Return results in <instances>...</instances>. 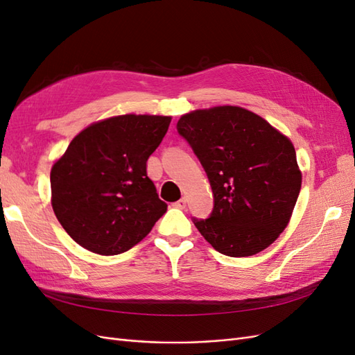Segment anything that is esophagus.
Wrapping results in <instances>:
<instances>
[{
    "instance_id": "esophagus-1",
    "label": "esophagus",
    "mask_w": 355,
    "mask_h": 355,
    "mask_svg": "<svg viewBox=\"0 0 355 355\" xmlns=\"http://www.w3.org/2000/svg\"><path fill=\"white\" fill-rule=\"evenodd\" d=\"M173 206L176 207V209H185L187 207V198H180L179 201H176Z\"/></svg>"
}]
</instances>
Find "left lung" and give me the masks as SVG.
Returning a JSON list of instances; mask_svg holds the SVG:
<instances>
[{"mask_svg": "<svg viewBox=\"0 0 355 355\" xmlns=\"http://www.w3.org/2000/svg\"><path fill=\"white\" fill-rule=\"evenodd\" d=\"M185 139L209 178L213 210L192 219L219 253L262 252L287 227L302 184L292 142L239 106H216L180 116Z\"/></svg>", "mask_w": 355, "mask_h": 355, "instance_id": "1", "label": "left lung"}]
</instances>
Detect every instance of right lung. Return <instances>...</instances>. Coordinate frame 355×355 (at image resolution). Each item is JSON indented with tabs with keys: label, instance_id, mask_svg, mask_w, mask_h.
<instances>
[{
	"label": "right lung",
	"instance_id": "add662e5",
	"mask_svg": "<svg viewBox=\"0 0 355 355\" xmlns=\"http://www.w3.org/2000/svg\"><path fill=\"white\" fill-rule=\"evenodd\" d=\"M171 118L127 114L75 136L50 173L51 206L69 237L112 256L144 240L167 211L146 175V161Z\"/></svg>",
	"mask_w": 355,
	"mask_h": 355
}]
</instances>
